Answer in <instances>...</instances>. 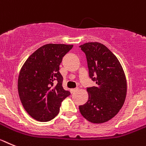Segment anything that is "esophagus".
Masks as SVG:
<instances>
[{
	"label": "esophagus",
	"mask_w": 146,
	"mask_h": 146,
	"mask_svg": "<svg viewBox=\"0 0 146 146\" xmlns=\"http://www.w3.org/2000/svg\"><path fill=\"white\" fill-rule=\"evenodd\" d=\"M78 90V88H75V89H70V92L71 93H74L75 92H76Z\"/></svg>",
	"instance_id": "34e87169"
}]
</instances>
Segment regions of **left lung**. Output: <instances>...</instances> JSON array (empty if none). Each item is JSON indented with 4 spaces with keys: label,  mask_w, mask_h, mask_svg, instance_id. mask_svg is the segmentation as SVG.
<instances>
[{
    "label": "left lung",
    "mask_w": 146,
    "mask_h": 146,
    "mask_svg": "<svg viewBox=\"0 0 146 146\" xmlns=\"http://www.w3.org/2000/svg\"><path fill=\"white\" fill-rule=\"evenodd\" d=\"M86 54L89 75L97 84L87 88V102L79 106L81 115L89 121L101 124L119 113L127 95V79L120 62L112 52L98 42L80 46Z\"/></svg>",
    "instance_id": "left-lung-1"
}]
</instances>
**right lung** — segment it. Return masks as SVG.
Segmentation results:
<instances>
[{"label": "right lung", "mask_w": 146, "mask_h": 146, "mask_svg": "<svg viewBox=\"0 0 146 146\" xmlns=\"http://www.w3.org/2000/svg\"><path fill=\"white\" fill-rule=\"evenodd\" d=\"M73 45L48 44L27 59L19 71L18 92L27 113L38 121H48L60 112L61 103L70 94L62 87L60 73L62 57Z\"/></svg>", "instance_id": "1"}]
</instances>
